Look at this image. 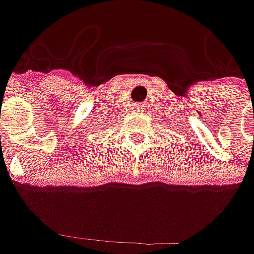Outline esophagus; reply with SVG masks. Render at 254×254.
<instances>
[{
    "label": "esophagus",
    "mask_w": 254,
    "mask_h": 254,
    "mask_svg": "<svg viewBox=\"0 0 254 254\" xmlns=\"http://www.w3.org/2000/svg\"><path fill=\"white\" fill-rule=\"evenodd\" d=\"M142 107H144V106H142V103H137V104L134 106V109H135V110H141Z\"/></svg>",
    "instance_id": "34e87169"
}]
</instances>
